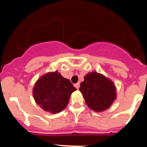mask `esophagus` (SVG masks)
<instances>
[{
	"label": "esophagus",
	"instance_id": "obj_1",
	"mask_svg": "<svg viewBox=\"0 0 147 147\" xmlns=\"http://www.w3.org/2000/svg\"><path fill=\"white\" fill-rule=\"evenodd\" d=\"M74 86H75V87L76 88L79 89V86H80V83H77V84H75Z\"/></svg>",
	"mask_w": 147,
	"mask_h": 147
}]
</instances>
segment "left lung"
<instances>
[{
	"label": "left lung",
	"instance_id": "1",
	"mask_svg": "<svg viewBox=\"0 0 147 147\" xmlns=\"http://www.w3.org/2000/svg\"><path fill=\"white\" fill-rule=\"evenodd\" d=\"M79 90L89 109L95 112L109 109L117 98V88L113 82L96 71L85 75Z\"/></svg>",
	"mask_w": 147,
	"mask_h": 147
}]
</instances>
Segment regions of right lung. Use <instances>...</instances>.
I'll use <instances>...</instances> for the list:
<instances>
[{"label":"right lung","mask_w":147,"mask_h":147,"mask_svg":"<svg viewBox=\"0 0 147 147\" xmlns=\"http://www.w3.org/2000/svg\"><path fill=\"white\" fill-rule=\"evenodd\" d=\"M76 90L69 79L64 78L56 70L47 72L38 79L32 95L43 111L56 114L66 108L70 95Z\"/></svg>","instance_id":"1"}]
</instances>
